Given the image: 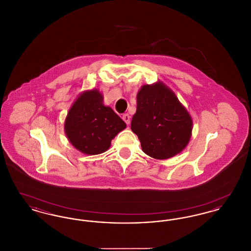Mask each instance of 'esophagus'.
<instances>
[{"instance_id": "obj_1", "label": "esophagus", "mask_w": 251, "mask_h": 251, "mask_svg": "<svg viewBox=\"0 0 251 251\" xmlns=\"http://www.w3.org/2000/svg\"><path fill=\"white\" fill-rule=\"evenodd\" d=\"M122 120L125 121V123H126L127 125H129V124H130V122H131V120H130V116H129L128 114H124V115L122 116Z\"/></svg>"}]
</instances>
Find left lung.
Masks as SVG:
<instances>
[{
	"label": "left lung",
	"mask_w": 251,
	"mask_h": 251,
	"mask_svg": "<svg viewBox=\"0 0 251 251\" xmlns=\"http://www.w3.org/2000/svg\"><path fill=\"white\" fill-rule=\"evenodd\" d=\"M136 101L131 129L144 152L164 160L182 151L191 138L193 121L175 93L162 82L145 84Z\"/></svg>",
	"instance_id": "obj_1"
}]
</instances>
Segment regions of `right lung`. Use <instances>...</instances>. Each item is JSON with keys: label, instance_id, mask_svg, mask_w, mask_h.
I'll return each instance as SVG.
<instances>
[{"label": "right lung", "instance_id": "1", "mask_svg": "<svg viewBox=\"0 0 251 251\" xmlns=\"http://www.w3.org/2000/svg\"><path fill=\"white\" fill-rule=\"evenodd\" d=\"M65 132L79 151L88 155L106 151L115 136L126 128V123L103 104L98 89L84 91L73 102L65 120Z\"/></svg>", "mask_w": 251, "mask_h": 251}]
</instances>
